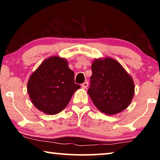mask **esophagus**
<instances>
[{
  "instance_id": "1",
  "label": "esophagus",
  "mask_w": 160,
  "mask_h": 160,
  "mask_svg": "<svg viewBox=\"0 0 160 160\" xmlns=\"http://www.w3.org/2000/svg\"><path fill=\"white\" fill-rule=\"evenodd\" d=\"M88 85H89L88 82H85L84 83H82V85H81V87H82L83 89H87V88H88Z\"/></svg>"
}]
</instances>
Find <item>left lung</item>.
Returning <instances> with one entry per match:
<instances>
[{"mask_svg": "<svg viewBox=\"0 0 160 160\" xmlns=\"http://www.w3.org/2000/svg\"><path fill=\"white\" fill-rule=\"evenodd\" d=\"M91 68L88 93L95 107L109 116L126 109L133 98L135 85L121 63L112 58H99L94 59Z\"/></svg>", "mask_w": 160, "mask_h": 160, "instance_id": "obj_1", "label": "left lung"}]
</instances>
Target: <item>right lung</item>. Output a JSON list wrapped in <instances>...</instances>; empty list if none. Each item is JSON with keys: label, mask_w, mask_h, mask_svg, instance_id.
I'll list each match as a JSON object with an SVG mask.
<instances>
[{"label": "right lung", "mask_w": 160, "mask_h": 160, "mask_svg": "<svg viewBox=\"0 0 160 160\" xmlns=\"http://www.w3.org/2000/svg\"><path fill=\"white\" fill-rule=\"evenodd\" d=\"M65 58L52 56L39 65L29 77L28 92L37 109L48 115L62 112L80 86Z\"/></svg>", "instance_id": "obj_1"}]
</instances>
